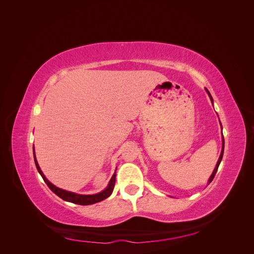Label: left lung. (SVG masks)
I'll list each match as a JSON object with an SVG mask.
<instances>
[{
	"mask_svg": "<svg viewBox=\"0 0 254 254\" xmlns=\"http://www.w3.org/2000/svg\"><path fill=\"white\" fill-rule=\"evenodd\" d=\"M205 91H206V93H207V95H209V97H210V99H211V102H212V104H213V98H212V96H211V94H210L209 90L205 89ZM220 125H221V124H220ZM221 129H222V127H221ZM221 132H222V131H221ZM224 148H225V140H224V135H222V147H221V152H220V156H219V159H218L217 163H216V166H215V168H214V171H213L212 175L210 176L209 181H207V186H209V184L212 182V180L214 179L215 175H216V173H217L218 166H219V164H220V162H221V160H222V156H224Z\"/></svg>",
	"mask_w": 254,
	"mask_h": 254,
	"instance_id": "left-lung-1",
	"label": "left lung"
}]
</instances>
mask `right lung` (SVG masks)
Segmentation results:
<instances>
[{
    "mask_svg": "<svg viewBox=\"0 0 254 254\" xmlns=\"http://www.w3.org/2000/svg\"><path fill=\"white\" fill-rule=\"evenodd\" d=\"M34 159H35V164H36L37 170H38V172H39V174L41 175L44 182L48 184V187L51 189L53 193H55L58 197H60L61 199H64V201H68V202L76 203V204H81V205H89V204H93V203L102 201V200H104V199L108 198L112 194L113 189H114V184H115V172L112 175L111 179L108 183V186H107V188L105 190H103L101 193L93 194V195H81V194L73 193V191H68V190H63V189H59L56 186H54L53 183H51L47 179V177L44 176L39 164H38V161H37L36 155H35V147H34Z\"/></svg>",
    "mask_w": 254,
    "mask_h": 254,
    "instance_id": "obj_1",
    "label": "right lung"
}]
</instances>
